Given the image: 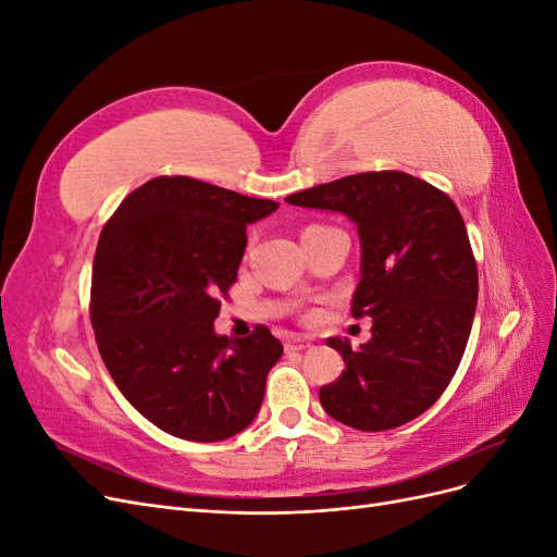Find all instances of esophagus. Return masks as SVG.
Here are the masks:
<instances>
[{"label":"esophagus","instance_id":"obj_1","mask_svg":"<svg viewBox=\"0 0 557 557\" xmlns=\"http://www.w3.org/2000/svg\"><path fill=\"white\" fill-rule=\"evenodd\" d=\"M311 346V339H307V336H290L288 342H285V350L293 352V350H305Z\"/></svg>","mask_w":557,"mask_h":557}]
</instances>
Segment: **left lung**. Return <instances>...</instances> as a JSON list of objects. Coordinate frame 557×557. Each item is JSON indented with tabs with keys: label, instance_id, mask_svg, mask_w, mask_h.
I'll list each match as a JSON object with an SVG mask.
<instances>
[{
	"label": "left lung",
	"instance_id": "1",
	"mask_svg": "<svg viewBox=\"0 0 557 557\" xmlns=\"http://www.w3.org/2000/svg\"><path fill=\"white\" fill-rule=\"evenodd\" d=\"M339 211L358 225L360 283L352 318H372L358 350L330 336L346 369L320 387V404L362 432L399 428L425 413L458 372L474 323L479 272L453 199L404 172H364L285 197Z\"/></svg>",
	"mask_w": 557,
	"mask_h": 557
}]
</instances>
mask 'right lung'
Here are the masks:
<instances>
[{
	"instance_id": "right-lung-1",
	"label": "right lung",
	"mask_w": 557,
	"mask_h": 557,
	"mask_svg": "<svg viewBox=\"0 0 557 557\" xmlns=\"http://www.w3.org/2000/svg\"><path fill=\"white\" fill-rule=\"evenodd\" d=\"M278 209L190 176H158L109 218L92 262L90 320L117 391L162 432L223 442L258 416L283 346L258 325L215 334L246 227Z\"/></svg>"
}]
</instances>
